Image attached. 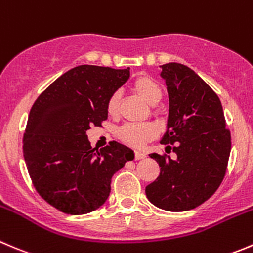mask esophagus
Masks as SVG:
<instances>
[{
	"mask_svg": "<svg viewBox=\"0 0 253 253\" xmlns=\"http://www.w3.org/2000/svg\"><path fill=\"white\" fill-rule=\"evenodd\" d=\"M143 158H146V153L139 151L134 152V159H136V161H139V159H143Z\"/></svg>",
	"mask_w": 253,
	"mask_h": 253,
	"instance_id": "34e87169",
	"label": "esophagus"
}]
</instances>
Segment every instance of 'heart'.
<instances>
[{
	"mask_svg": "<svg viewBox=\"0 0 253 253\" xmlns=\"http://www.w3.org/2000/svg\"><path fill=\"white\" fill-rule=\"evenodd\" d=\"M133 90L151 105H156L162 99V89L158 83L149 75H139L133 82ZM121 94L115 91L107 101V114L115 116L119 111ZM157 134V129L151 124H126L117 129V137L120 141L127 146L138 147L143 146L146 142L151 141Z\"/></svg>",
	"mask_w": 253,
	"mask_h": 253,
	"instance_id": "obj_1",
	"label": "heart"
}]
</instances>
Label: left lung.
Here are the masks:
<instances>
[{
	"mask_svg": "<svg viewBox=\"0 0 253 253\" xmlns=\"http://www.w3.org/2000/svg\"><path fill=\"white\" fill-rule=\"evenodd\" d=\"M167 85L169 114L161 143L176 157L151 153L161 167L159 176L146 186L157 208L186 211L207 202L226 173L231 134L226 129L219 96L190 68L179 63L161 65Z\"/></svg>",
	"mask_w": 253,
	"mask_h": 253,
	"instance_id": "8db88e82",
	"label": "left lung"
}]
</instances>
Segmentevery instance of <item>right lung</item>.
<instances>
[{
	"label": "right lung",
	"mask_w": 253,
	"mask_h": 253,
	"mask_svg": "<svg viewBox=\"0 0 253 253\" xmlns=\"http://www.w3.org/2000/svg\"><path fill=\"white\" fill-rule=\"evenodd\" d=\"M129 78V68L79 65L59 77L32 106L23 157L38 194L55 209L83 215L99 209L131 148L117 142L92 148L86 131L107 119V101Z\"/></svg>",
	"instance_id": "1"
}]
</instances>
